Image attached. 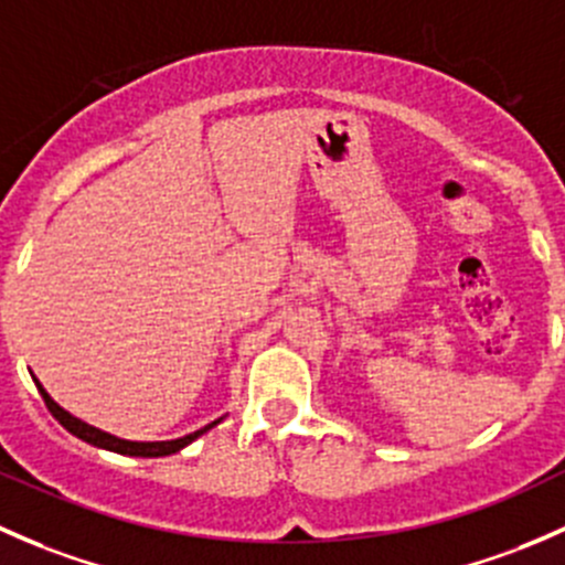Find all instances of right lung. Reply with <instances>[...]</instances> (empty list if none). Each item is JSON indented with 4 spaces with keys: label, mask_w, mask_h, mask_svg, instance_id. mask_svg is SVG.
Masks as SVG:
<instances>
[{
    "label": "right lung",
    "mask_w": 565,
    "mask_h": 565,
    "mask_svg": "<svg viewBox=\"0 0 565 565\" xmlns=\"http://www.w3.org/2000/svg\"><path fill=\"white\" fill-rule=\"evenodd\" d=\"M32 381H34V386H38L40 397L45 399V408L51 411V416H54L56 422H60L70 435L86 440L89 446H97V449L116 451V455H125V457H168V455H177V451H182L184 446H190L195 438H201L203 433H209V429L217 427V424L223 422V418H217V422L206 424V427L195 429V433L184 435V438H177V440H125V438H116V435H110V433H103V429L92 427V424L81 422V418H75L73 413L62 408L60 403H54V397L45 392L43 383H40L38 377L32 375Z\"/></svg>",
    "instance_id": "right-lung-1"
}]
</instances>
